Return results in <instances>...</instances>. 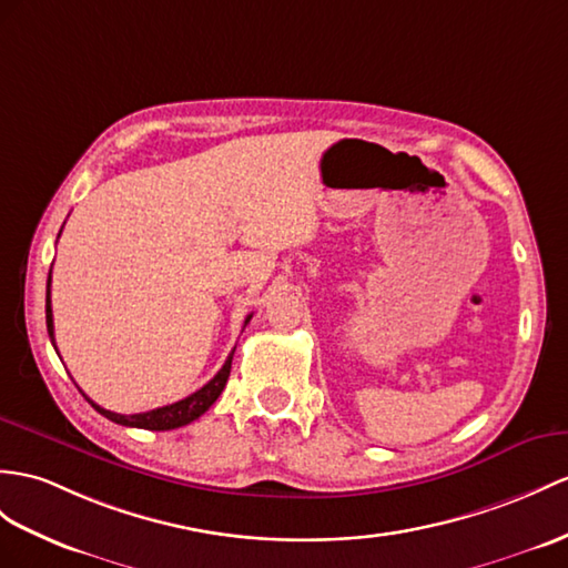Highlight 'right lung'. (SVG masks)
Segmentation results:
<instances>
[{
    "mask_svg": "<svg viewBox=\"0 0 568 568\" xmlns=\"http://www.w3.org/2000/svg\"><path fill=\"white\" fill-rule=\"evenodd\" d=\"M253 315L245 317V325L251 323ZM45 323H48V335H50V342L52 347L58 349V344H54V325H52V306H50V276H48V296H45ZM236 352V349H233ZM233 352L229 354L226 364L219 368L216 376L202 385V388L197 393L187 395L185 399H178V403L173 405H165V407H156L151 412H140V414H118V412H110V409H103L101 405H95L91 397H87L91 407L95 412H101L105 419L115 422V424H122V426H134V428H149V432H171V428H178V426H185L190 422H195L197 417H202V414L210 409L216 397L221 395V390L226 388V381H229V373H231V362H233Z\"/></svg>",
    "mask_w": 568,
    "mask_h": 568,
    "instance_id": "obj_1",
    "label": "right lung"
}]
</instances>
